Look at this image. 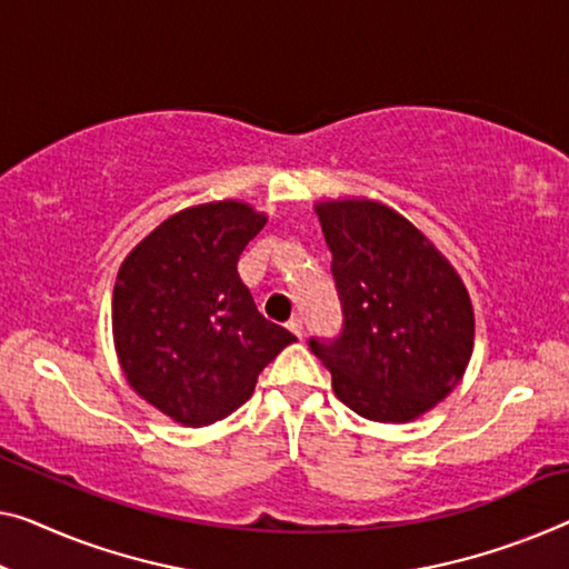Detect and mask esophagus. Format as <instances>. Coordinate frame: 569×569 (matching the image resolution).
<instances>
[{"instance_id": "obj_1", "label": "esophagus", "mask_w": 569, "mask_h": 569, "mask_svg": "<svg viewBox=\"0 0 569 569\" xmlns=\"http://www.w3.org/2000/svg\"><path fill=\"white\" fill-rule=\"evenodd\" d=\"M288 329H291V332L296 335V337H303V321L301 319H291V321H288Z\"/></svg>"}]
</instances>
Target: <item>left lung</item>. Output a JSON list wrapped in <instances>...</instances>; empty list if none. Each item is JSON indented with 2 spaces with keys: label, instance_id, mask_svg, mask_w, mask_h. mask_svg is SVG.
<instances>
[{
  "label": "left lung",
  "instance_id": "left-lung-1",
  "mask_svg": "<svg viewBox=\"0 0 569 569\" xmlns=\"http://www.w3.org/2000/svg\"><path fill=\"white\" fill-rule=\"evenodd\" d=\"M342 303L337 339H309L339 401L370 421H411L452 393L472 355L475 313L462 278L396 209L319 201Z\"/></svg>",
  "mask_w": 569,
  "mask_h": 569
}]
</instances>
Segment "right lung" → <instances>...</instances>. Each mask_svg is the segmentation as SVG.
Segmentation results:
<instances>
[{
	"mask_svg": "<svg viewBox=\"0 0 569 569\" xmlns=\"http://www.w3.org/2000/svg\"><path fill=\"white\" fill-rule=\"evenodd\" d=\"M268 217L244 201L189 207L158 224L117 273L112 335L127 383L183 427L230 417L286 345L237 260Z\"/></svg>",
	"mask_w": 569,
	"mask_h": 569,
	"instance_id": "1",
	"label": "right lung"
}]
</instances>
